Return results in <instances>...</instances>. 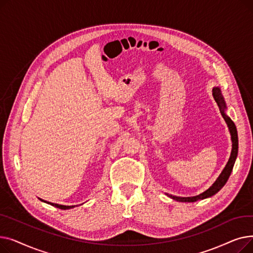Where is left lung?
I'll return each instance as SVG.
<instances>
[{
    "label": "left lung",
    "instance_id": "left-lung-1",
    "mask_svg": "<svg viewBox=\"0 0 253 253\" xmlns=\"http://www.w3.org/2000/svg\"><path fill=\"white\" fill-rule=\"evenodd\" d=\"M212 95H213L214 100L216 101L219 111L221 113L222 118L224 119L225 123H227L228 127H229V131L231 134V140H232V152H231V156L229 161L225 165V167L223 168V170L221 171V173L219 174V176L217 177V179L214 181V183L211 185V187L206 190L205 192H203L202 194L198 195V196H194V197H176V196H172V195H168V197H170L173 200L177 201V202H196L198 200H203V199L212 197L213 195H215L217 192H219L221 190V188L225 184V182L228 181L231 172L233 170L235 161L238 156V133H237V128L236 125L234 124V122L231 120V118L225 114V110H227V104H225L224 98L221 94V90L219 87H213L212 88Z\"/></svg>",
    "mask_w": 253,
    "mask_h": 253
}]
</instances>
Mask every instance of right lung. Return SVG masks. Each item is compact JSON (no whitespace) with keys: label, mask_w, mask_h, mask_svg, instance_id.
Returning <instances> with one entry per match:
<instances>
[{"label":"right lung","mask_w":253,"mask_h":253,"mask_svg":"<svg viewBox=\"0 0 253 253\" xmlns=\"http://www.w3.org/2000/svg\"><path fill=\"white\" fill-rule=\"evenodd\" d=\"M40 200H41L42 202H45V203H48V204H50V205H52V206H54V207H56V208L62 209V210H66V209H72V208H74V207H75V205H73V206H65V205H59V204H55V203H50V202H46V201L42 200V199H40Z\"/></svg>","instance_id":"obj_1"}]
</instances>
